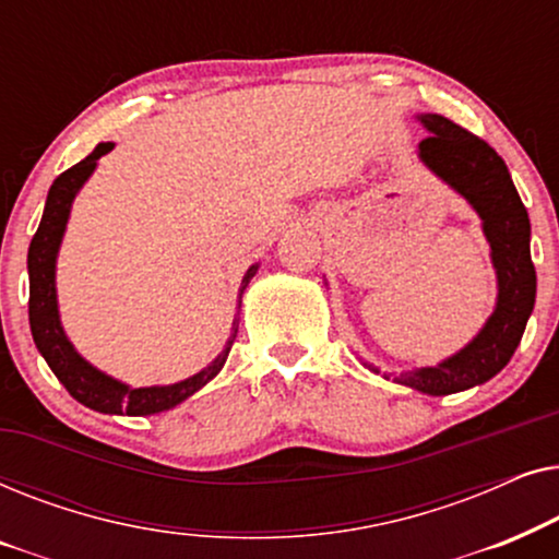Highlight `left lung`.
<instances>
[{
    "instance_id": "obj_1",
    "label": "left lung",
    "mask_w": 559,
    "mask_h": 559,
    "mask_svg": "<svg viewBox=\"0 0 559 559\" xmlns=\"http://www.w3.org/2000/svg\"><path fill=\"white\" fill-rule=\"evenodd\" d=\"M415 119L430 132L419 142L417 157L478 213L480 228L491 247L499 293L484 328L457 354L442 358L440 364L402 373H381L379 366L364 358L361 364L369 371L392 379L394 384L430 396H445L486 384L509 364L534 310L537 272L530 254V216L507 163L484 140L440 114H417Z\"/></svg>"
}]
</instances>
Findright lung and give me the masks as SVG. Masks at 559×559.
Listing matches in <instances>:
<instances>
[{
  "label": "right lung",
  "mask_w": 559,
  "mask_h": 559,
  "mask_svg": "<svg viewBox=\"0 0 559 559\" xmlns=\"http://www.w3.org/2000/svg\"><path fill=\"white\" fill-rule=\"evenodd\" d=\"M114 150V142H98L96 150L91 152L86 159L73 165L71 170L58 175L48 190V201H45V211L40 218V226L29 241L27 251V274H29V331H33V341L40 356L48 361L50 371L56 373L60 384L68 389V394L83 407L104 412V415H129V417H144V415H159L178 407L188 396H193L198 389H203L216 373L224 369L228 350L234 346L236 331H239V318H234L231 335H228L226 346L213 361L201 369L193 377L175 381V384H155V386H129L124 381L109 377V373L96 369L88 364L63 331L58 310V287H56V264L58 251L63 243L68 218H71V209L75 195L86 186V180L94 175L106 152ZM262 262H254L243 272L241 287H239V308L241 295L254 280Z\"/></svg>",
  "instance_id": "add662e5"
}]
</instances>
